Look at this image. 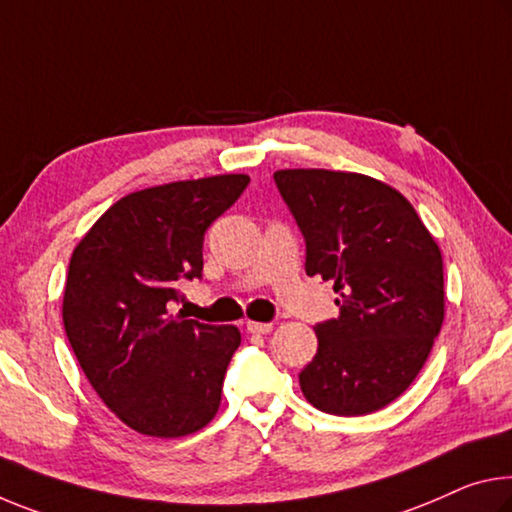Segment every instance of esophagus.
<instances>
[{"instance_id":"34e87169","label":"esophagus","mask_w":512,"mask_h":512,"mask_svg":"<svg viewBox=\"0 0 512 512\" xmlns=\"http://www.w3.org/2000/svg\"><path fill=\"white\" fill-rule=\"evenodd\" d=\"M248 332H253V335H269L273 330V323H262V321H248Z\"/></svg>"}]
</instances>
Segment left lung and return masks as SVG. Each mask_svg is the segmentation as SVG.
Listing matches in <instances>:
<instances>
[{"mask_svg":"<svg viewBox=\"0 0 512 512\" xmlns=\"http://www.w3.org/2000/svg\"><path fill=\"white\" fill-rule=\"evenodd\" d=\"M273 177L305 237L307 275L330 280L339 305V319L314 328L319 351L300 371V389L328 415L385 408L440 335V246L408 198L376 177L326 168Z\"/></svg>","mask_w":512,"mask_h":512,"instance_id":"1","label":"left lung"}]
</instances>
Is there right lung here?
Listing matches in <instances>:
<instances>
[{
	"mask_svg": "<svg viewBox=\"0 0 512 512\" xmlns=\"http://www.w3.org/2000/svg\"><path fill=\"white\" fill-rule=\"evenodd\" d=\"M248 182L241 173L212 175L134 191L72 250L66 335L97 396L136 433H198L221 408L239 328L182 319L166 305L180 282L200 278L207 227Z\"/></svg>",
	"mask_w": 512,
	"mask_h": 512,
	"instance_id": "right-lung-1",
	"label": "right lung"
}]
</instances>
